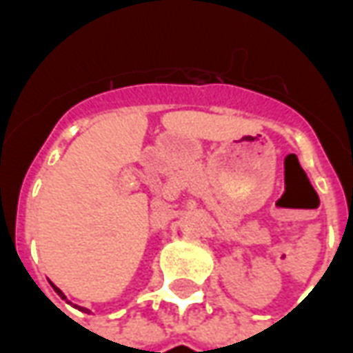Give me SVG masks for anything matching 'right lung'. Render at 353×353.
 Segmentation results:
<instances>
[{"label":"right lung","mask_w":353,"mask_h":353,"mask_svg":"<svg viewBox=\"0 0 353 353\" xmlns=\"http://www.w3.org/2000/svg\"><path fill=\"white\" fill-rule=\"evenodd\" d=\"M50 285H52V283H50ZM52 289H54V291H57V293H58V296H62V299H64V301H65V295H64V293H62V291H60V289L57 288V285H52ZM79 310H85V312H88L87 308H79Z\"/></svg>","instance_id":"add662e5"}]
</instances>
